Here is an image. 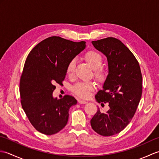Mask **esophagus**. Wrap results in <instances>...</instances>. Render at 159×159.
Returning <instances> with one entry per match:
<instances>
[{
  "label": "esophagus",
  "instance_id": "34e87169",
  "mask_svg": "<svg viewBox=\"0 0 159 159\" xmlns=\"http://www.w3.org/2000/svg\"><path fill=\"white\" fill-rule=\"evenodd\" d=\"M78 102H79V103H80V104H86L87 102L86 100H84L82 99H79L78 100Z\"/></svg>",
  "mask_w": 159,
  "mask_h": 159
}]
</instances>
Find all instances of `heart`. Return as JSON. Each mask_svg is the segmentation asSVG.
I'll return each mask as SVG.
<instances>
[{
	"label": "heart",
	"instance_id": "heart-1",
	"mask_svg": "<svg viewBox=\"0 0 159 159\" xmlns=\"http://www.w3.org/2000/svg\"><path fill=\"white\" fill-rule=\"evenodd\" d=\"M85 59L91 67L93 69V74L97 79L102 80L105 76V72L101 67L103 61L102 56L96 50H90L85 54ZM75 67V60H70L67 63L66 72L68 75H72ZM95 89V85L92 82H80L72 87V92L81 98L89 97L91 92Z\"/></svg>",
	"mask_w": 159,
	"mask_h": 159
}]
</instances>
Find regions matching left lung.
Masks as SVG:
<instances>
[{
	"label": "left lung",
	"mask_w": 159,
	"mask_h": 159,
	"mask_svg": "<svg viewBox=\"0 0 159 159\" xmlns=\"http://www.w3.org/2000/svg\"><path fill=\"white\" fill-rule=\"evenodd\" d=\"M95 48L107 57L109 74L103 89L95 98L99 103H109L107 112L97 111L91 126L102 136L120 133L130 122L142 94V75L139 62L120 40L107 38L93 41Z\"/></svg>",
	"instance_id": "left-lung-1"
}]
</instances>
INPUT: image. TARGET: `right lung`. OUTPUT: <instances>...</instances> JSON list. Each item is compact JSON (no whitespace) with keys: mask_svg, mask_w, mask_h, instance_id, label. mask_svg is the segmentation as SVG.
<instances>
[{"mask_svg":"<svg viewBox=\"0 0 159 159\" xmlns=\"http://www.w3.org/2000/svg\"><path fill=\"white\" fill-rule=\"evenodd\" d=\"M85 48V42H74L60 37L43 39L29 52L20 80V102L30 122L46 135L66 126L69 109L77 103L72 96L57 100L55 84L63 85L67 63Z\"/></svg>","mask_w":159,"mask_h":159,"instance_id":"add662e5","label":"right lung"}]
</instances>
